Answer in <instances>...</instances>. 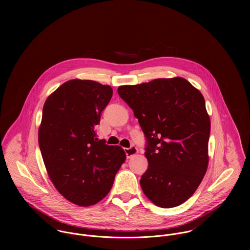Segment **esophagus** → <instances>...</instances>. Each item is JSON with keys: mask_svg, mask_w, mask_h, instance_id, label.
<instances>
[{"mask_svg": "<svg viewBox=\"0 0 250 250\" xmlns=\"http://www.w3.org/2000/svg\"><path fill=\"white\" fill-rule=\"evenodd\" d=\"M138 152H139V150H138L137 147L134 146V145H132V146L129 147V148H125V153H126L127 158H131V157L137 155Z\"/></svg>", "mask_w": 250, "mask_h": 250, "instance_id": "esophagus-1", "label": "esophagus"}]
</instances>
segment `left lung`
Instances as JSON below:
<instances>
[{
  "instance_id": "left-lung-1",
  "label": "left lung",
  "mask_w": 250,
  "mask_h": 250,
  "mask_svg": "<svg viewBox=\"0 0 250 250\" xmlns=\"http://www.w3.org/2000/svg\"><path fill=\"white\" fill-rule=\"evenodd\" d=\"M147 140L148 168L140 181L158 207L183 204L197 189L209 163L211 121L201 92L181 77L121 85Z\"/></svg>"
}]
</instances>
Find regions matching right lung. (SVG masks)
Segmentation results:
<instances>
[{"mask_svg":"<svg viewBox=\"0 0 250 250\" xmlns=\"http://www.w3.org/2000/svg\"><path fill=\"white\" fill-rule=\"evenodd\" d=\"M111 96L109 85L75 79L43 106L38 143L47 173L57 190L79 206L102 200L126 160L120 146L99 141L94 130Z\"/></svg>","mask_w":250,"mask_h":250,"instance_id":"1","label":"right lung"}]
</instances>
